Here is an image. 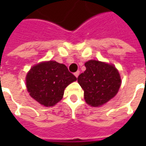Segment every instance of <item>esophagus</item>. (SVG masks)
<instances>
[{"label": "esophagus", "instance_id": "esophagus-1", "mask_svg": "<svg viewBox=\"0 0 146 146\" xmlns=\"http://www.w3.org/2000/svg\"><path fill=\"white\" fill-rule=\"evenodd\" d=\"M79 74H80V71H76V73H74V75H75V76H76V77H78Z\"/></svg>", "mask_w": 146, "mask_h": 146}]
</instances>
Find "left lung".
Masks as SVG:
<instances>
[{
  "label": "left lung",
  "mask_w": 146,
  "mask_h": 146,
  "mask_svg": "<svg viewBox=\"0 0 146 146\" xmlns=\"http://www.w3.org/2000/svg\"><path fill=\"white\" fill-rule=\"evenodd\" d=\"M86 70L80 74L77 81L84 90L85 102L98 107L106 103L117 94L121 84L120 76L113 65L90 60Z\"/></svg>",
  "instance_id": "1"
}]
</instances>
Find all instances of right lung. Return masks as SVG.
Segmentation results:
<instances>
[{"label":"right lung","instance_id":"right-lung-1","mask_svg":"<svg viewBox=\"0 0 146 146\" xmlns=\"http://www.w3.org/2000/svg\"><path fill=\"white\" fill-rule=\"evenodd\" d=\"M64 64L55 61L43 62L33 66L26 78L27 91L40 104L53 106L62 98L65 88L76 81Z\"/></svg>","mask_w":146,"mask_h":146}]
</instances>
